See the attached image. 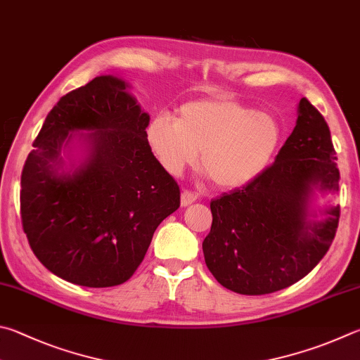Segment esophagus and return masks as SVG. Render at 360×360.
Returning <instances> with one entry per match:
<instances>
[{
	"mask_svg": "<svg viewBox=\"0 0 360 360\" xmlns=\"http://www.w3.org/2000/svg\"><path fill=\"white\" fill-rule=\"evenodd\" d=\"M195 200H197V195H193L192 192L182 191V193H181V205H182V206L192 205V202H193Z\"/></svg>",
	"mask_w": 360,
	"mask_h": 360,
	"instance_id": "obj_1",
	"label": "esophagus"
}]
</instances>
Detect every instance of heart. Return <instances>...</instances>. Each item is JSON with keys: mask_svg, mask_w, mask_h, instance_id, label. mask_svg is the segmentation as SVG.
<instances>
[{"mask_svg": "<svg viewBox=\"0 0 360 360\" xmlns=\"http://www.w3.org/2000/svg\"><path fill=\"white\" fill-rule=\"evenodd\" d=\"M148 143L160 165L178 176L198 158L221 188H238L264 172L282 141L276 116L255 112L233 97L188 102L179 117L158 115L146 130Z\"/></svg>", "mask_w": 360, "mask_h": 360, "instance_id": "1", "label": "heart"}]
</instances>
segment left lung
<instances>
[{"label":"left lung","mask_w":360,"mask_h":360,"mask_svg":"<svg viewBox=\"0 0 360 360\" xmlns=\"http://www.w3.org/2000/svg\"><path fill=\"white\" fill-rule=\"evenodd\" d=\"M323 115L302 97L297 120L276 162L243 188L211 201L212 226L202 240L207 269L239 294L259 296L304 278L334 240L340 172Z\"/></svg>","instance_id":"left-lung-1"}]
</instances>
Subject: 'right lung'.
I'll return each mask as SVG.
<instances>
[{"mask_svg":"<svg viewBox=\"0 0 360 360\" xmlns=\"http://www.w3.org/2000/svg\"><path fill=\"white\" fill-rule=\"evenodd\" d=\"M130 83L101 75L45 117L22 172L23 231L66 282L107 288L132 277L181 193L149 148V113Z\"/></svg>","mask_w":360,"mask_h":360,"instance_id":"obj_1","label":"right lung"}]
</instances>
